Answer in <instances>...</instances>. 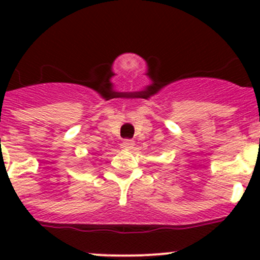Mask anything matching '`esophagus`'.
Masks as SVG:
<instances>
[{"mask_svg":"<svg viewBox=\"0 0 260 260\" xmlns=\"http://www.w3.org/2000/svg\"><path fill=\"white\" fill-rule=\"evenodd\" d=\"M133 146H135V141L132 140H124L122 143V147L125 149H132Z\"/></svg>","mask_w":260,"mask_h":260,"instance_id":"esophagus-1","label":"esophagus"}]
</instances>
